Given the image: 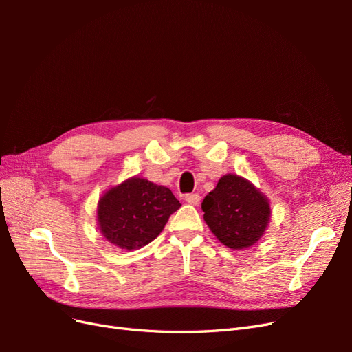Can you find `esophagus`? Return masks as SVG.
<instances>
[{
    "mask_svg": "<svg viewBox=\"0 0 352 352\" xmlns=\"http://www.w3.org/2000/svg\"><path fill=\"white\" fill-rule=\"evenodd\" d=\"M185 199H186L188 204L198 206V204H199V199H201V197H199L198 194H188V195L185 197Z\"/></svg>",
    "mask_w": 352,
    "mask_h": 352,
    "instance_id": "obj_1",
    "label": "esophagus"
}]
</instances>
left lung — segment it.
Listing matches in <instances>:
<instances>
[{
  "label": "left lung",
  "mask_w": 352,
  "mask_h": 352,
  "mask_svg": "<svg viewBox=\"0 0 352 352\" xmlns=\"http://www.w3.org/2000/svg\"><path fill=\"white\" fill-rule=\"evenodd\" d=\"M210 230L232 250L252 247L269 226L270 201L248 179L228 173L201 204Z\"/></svg>",
  "instance_id": "left-lung-1"
}]
</instances>
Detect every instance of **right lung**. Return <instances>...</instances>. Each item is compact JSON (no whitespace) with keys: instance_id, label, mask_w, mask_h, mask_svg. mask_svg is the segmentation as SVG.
Wrapping results in <instances>:
<instances>
[{"instance_id":"add662e5","label":"right lung","mask_w":352,"mask_h":352,"mask_svg":"<svg viewBox=\"0 0 352 352\" xmlns=\"http://www.w3.org/2000/svg\"><path fill=\"white\" fill-rule=\"evenodd\" d=\"M180 206L168 188L133 176L102 194L97 223L111 245L133 251L154 241Z\"/></svg>"}]
</instances>
